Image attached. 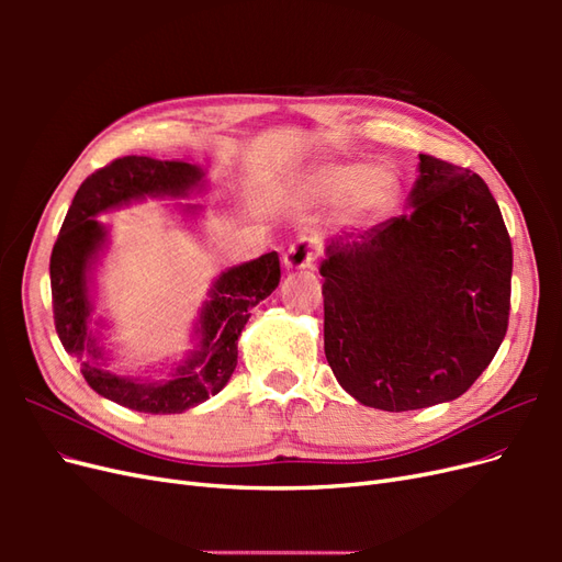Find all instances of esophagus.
Returning a JSON list of instances; mask_svg holds the SVG:
<instances>
[{
    "label": "esophagus",
    "instance_id": "obj_1",
    "mask_svg": "<svg viewBox=\"0 0 562 562\" xmlns=\"http://www.w3.org/2000/svg\"><path fill=\"white\" fill-rule=\"evenodd\" d=\"M316 262L314 244L310 239H297L295 244L288 246L283 255V265L288 269H312Z\"/></svg>",
    "mask_w": 562,
    "mask_h": 562
}]
</instances>
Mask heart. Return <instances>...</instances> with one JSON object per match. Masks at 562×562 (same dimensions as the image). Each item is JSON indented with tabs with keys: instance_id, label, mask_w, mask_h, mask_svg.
I'll return each mask as SVG.
<instances>
[{
	"instance_id": "b5f03b06",
	"label": "heart",
	"mask_w": 562,
	"mask_h": 562,
	"mask_svg": "<svg viewBox=\"0 0 562 562\" xmlns=\"http://www.w3.org/2000/svg\"><path fill=\"white\" fill-rule=\"evenodd\" d=\"M307 190L318 199H337L345 194L347 211L361 215L384 209L396 196L398 178L394 168L382 161L361 168L353 164H335L316 171L307 182Z\"/></svg>"
}]
</instances>
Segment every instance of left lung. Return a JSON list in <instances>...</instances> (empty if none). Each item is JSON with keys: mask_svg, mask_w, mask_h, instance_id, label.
Instances as JSON below:
<instances>
[{"mask_svg": "<svg viewBox=\"0 0 562 562\" xmlns=\"http://www.w3.org/2000/svg\"><path fill=\"white\" fill-rule=\"evenodd\" d=\"M512 269L483 178L419 155L411 213L326 246L323 347L337 382L389 413L462 396L506 335Z\"/></svg>", "mask_w": 562, "mask_h": 562, "instance_id": "obj_1", "label": "left lung"}]
</instances>
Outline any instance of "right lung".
Instances as JSON below:
<instances>
[{
    "label": "right lung",
    "instance_id": "add662e5",
    "mask_svg": "<svg viewBox=\"0 0 562 562\" xmlns=\"http://www.w3.org/2000/svg\"><path fill=\"white\" fill-rule=\"evenodd\" d=\"M201 180V168L184 161L114 159L81 182L50 252L54 321L65 351L81 361V375L93 391L131 411L176 415L215 396L236 368V339L250 318V310L271 295L281 281V265L274 250L223 271L211 288V300L201 310L199 351L178 366L168 380L119 378L100 366L103 351L89 328V269L103 250L108 232L95 215L145 196H184Z\"/></svg>",
    "mask_w": 562,
    "mask_h": 562
}]
</instances>
